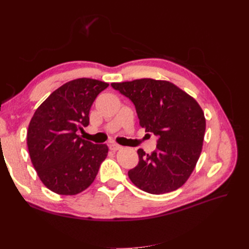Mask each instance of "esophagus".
Listing matches in <instances>:
<instances>
[{
	"instance_id": "esophagus-1",
	"label": "esophagus",
	"mask_w": 249,
	"mask_h": 249,
	"mask_svg": "<svg viewBox=\"0 0 249 249\" xmlns=\"http://www.w3.org/2000/svg\"><path fill=\"white\" fill-rule=\"evenodd\" d=\"M109 147H110V149H111V150H113V152H116V150L122 149V146L118 145V144H116V143H113V142H111V143H110V144H109Z\"/></svg>"
}]
</instances>
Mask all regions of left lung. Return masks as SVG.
I'll return each instance as SVG.
<instances>
[{
    "instance_id": "left-lung-1",
    "label": "left lung",
    "mask_w": 249,
    "mask_h": 249,
    "mask_svg": "<svg viewBox=\"0 0 249 249\" xmlns=\"http://www.w3.org/2000/svg\"><path fill=\"white\" fill-rule=\"evenodd\" d=\"M134 103L139 124L158 136L157 150L138 149L139 163L129 178L139 189L163 194L182 187L202 150L206 117L196 100L169 81L140 79L112 83Z\"/></svg>"
}]
</instances>
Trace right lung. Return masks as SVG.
I'll list each match as a JSON object with an SVG mask.
<instances>
[{
  "instance_id": "add662e5",
  "label": "right lung",
  "mask_w": 249,
  "mask_h": 249,
  "mask_svg": "<svg viewBox=\"0 0 249 249\" xmlns=\"http://www.w3.org/2000/svg\"><path fill=\"white\" fill-rule=\"evenodd\" d=\"M109 86L99 80L80 78L53 91L36 109L27 132L30 159L48 189L76 195L93 183L107 144H93L77 134L89 124L96 96Z\"/></svg>"
}]
</instances>
